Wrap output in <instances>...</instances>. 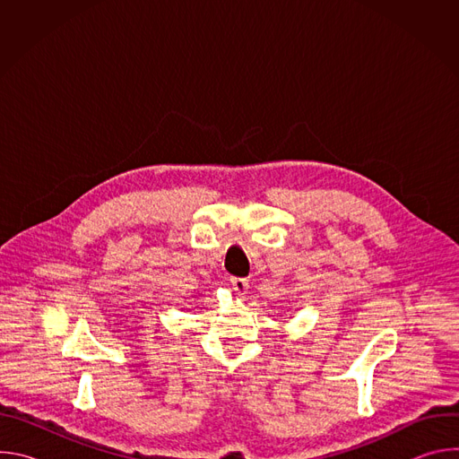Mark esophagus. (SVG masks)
<instances>
[{
    "instance_id": "34e87169",
    "label": "esophagus",
    "mask_w": 459,
    "mask_h": 459,
    "mask_svg": "<svg viewBox=\"0 0 459 459\" xmlns=\"http://www.w3.org/2000/svg\"><path fill=\"white\" fill-rule=\"evenodd\" d=\"M230 285L238 294H245L248 289V280L247 278H230Z\"/></svg>"
}]
</instances>
